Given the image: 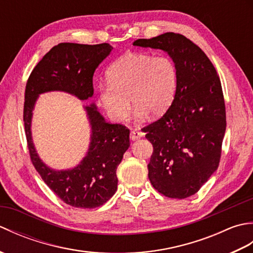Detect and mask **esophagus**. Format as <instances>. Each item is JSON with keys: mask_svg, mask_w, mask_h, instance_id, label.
Here are the masks:
<instances>
[{"mask_svg": "<svg viewBox=\"0 0 253 253\" xmlns=\"http://www.w3.org/2000/svg\"><path fill=\"white\" fill-rule=\"evenodd\" d=\"M143 135H144V133H143L141 130L133 129V130L130 132V139H131V140H137V139L143 137Z\"/></svg>", "mask_w": 253, "mask_h": 253, "instance_id": "obj_1", "label": "esophagus"}]
</instances>
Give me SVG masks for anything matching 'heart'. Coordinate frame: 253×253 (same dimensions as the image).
<instances>
[{"instance_id": "1", "label": "heart", "mask_w": 253, "mask_h": 253, "mask_svg": "<svg viewBox=\"0 0 253 253\" xmlns=\"http://www.w3.org/2000/svg\"><path fill=\"white\" fill-rule=\"evenodd\" d=\"M106 79L99 102L113 122L121 123L129 114L130 101L137 117L163 115L175 99L178 71L168 55L129 52L109 67Z\"/></svg>"}]
</instances>
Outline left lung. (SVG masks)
I'll return each mask as SVG.
<instances>
[{
  "instance_id": "8db88e82",
  "label": "left lung",
  "mask_w": 253,
  "mask_h": 253,
  "mask_svg": "<svg viewBox=\"0 0 253 253\" xmlns=\"http://www.w3.org/2000/svg\"><path fill=\"white\" fill-rule=\"evenodd\" d=\"M133 45L160 49L178 71V87L165 114L143 127L152 143L149 179L165 197L195 195L218 168L226 130L221 80L200 47L185 36L166 32Z\"/></svg>"
}]
</instances>
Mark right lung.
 <instances>
[{"instance_id": "1", "label": "right lung", "mask_w": 253, "mask_h": 253, "mask_svg": "<svg viewBox=\"0 0 253 253\" xmlns=\"http://www.w3.org/2000/svg\"><path fill=\"white\" fill-rule=\"evenodd\" d=\"M109 43H60L46 53L31 72L26 84L25 132L30 160L50 189L69 206L83 209L101 207L117 189L116 169L129 148V129L104 121L94 104L84 106L91 125L87 155L76 168L55 170L42 162L31 138L32 111L38 96L49 91H64L80 100L93 95V74L110 54Z\"/></svg>"}]
</instances>
